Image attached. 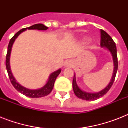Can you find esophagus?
Wrapping results in <instances>:
<instances>
[{
	"label": "esophagus",
	"mask_w": 128,
	"mask_h": 128,
	"mask_svg": "<svg viewBox=\"0 0 128 128\" xmlns=\"http://www.w3.org/2000/svg\"><path fill=\"white\" fill-rule=\"evenodd\" d=\"M70 66V63H69V62H67V63L66 64V66Z\"/></svg>",
	"instance_id": "34e87169"
}]
</instances>
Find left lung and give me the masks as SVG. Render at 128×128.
<instances>
[{
	"label": "left lung",
	"mask_w": 128,
	"mask_h": 128,
	"mask_svg": "<svg viewBox=\"0 0 128 128\" xmlns=\"http://www.w3.org/2000/svg\"><path fill=\"white\" fill-rule=\"evenodd\" d=\"M100 34H101V40H100V45L102 47H106L110 51L112 55L113 56L114 64V70L113 76L111 82L108 84L107 87L105 89L102 90L98 93L90 94L87 93L85 92L82 91L78 87L77 84H76V77L74 76L73 82H72V86H73V90L75 95L80 99L84 100H87V101H91V100H96L99 99L100 98L104 96L108 93L110 89L111 88L112 85H113L114 80H115L116 76L117 74L118 68V60L117 56V48H116V45L113 39L112 38L111 36H110L108 33H106L103 30H100Z\"/></svg>",
	"instance_id": "obj_1"
}]
</instances>
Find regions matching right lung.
<instances>
[{
	"label": "right lung",
	"mask_w": 128,
	"mask_h": 128,
	"mask_svg": "<svg viewBox=\"0 0 128 128\" xmlns=\"http://www.w3.org/2000/svg\"><path fill=\"white\" fill-rule=\"evenodd\" d=\"M48 28L46 27V26H44V24H34L32 26L28 27V28H25L20 31H18L14 36L10 39V42H9L8 46V51H7L6 58V67L7 72H8V74L9 78L10 80L11 83L12 84L15 89L17 91H18L19 92H20L21 94H22L23 95L26 96L27 97L32 98H42L46 96H48L49 94L52 92L53 88H54V82L56 81V78L58 77V76L60 74L61 72V70H58L56 72H54V73H52L50 75L49 80H48V83L44 86L42 88L39 90H32L27 89L26 88L23 87L21 85L16 82V80H15V78H14L12 72H11L10 67V56L11 50H12V46L13 45V43L14 42L17 37L20 34L24 32V30L28 29V30H46Z\"/></svg>",
	"instance_id": "add662e5"
}]
</instances>
